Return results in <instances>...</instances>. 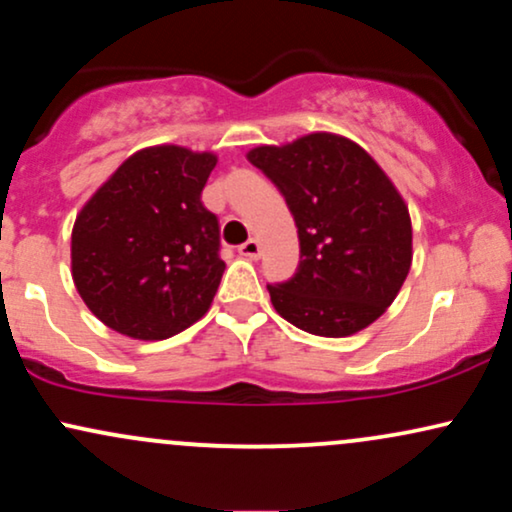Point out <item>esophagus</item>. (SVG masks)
Listing matches in <instances>:
<instances>
[{
  "instance_id": "obj_1",
  "label": "esophagus",
  "mask_w": 512,
  "mask_h": 512,
  "mask_svg": "<svg viewBox=\"0 0 512 512\" xmlns=\"http://www.w3.org/2000/svg\"><path fill=\"white\" fill-rule=\"evenodd\" d=\"M238 252L243 257H248V260H257V257H260V243H257L255 238L245 240V243L238 248Z\"/></svg>"
}]
</instances>
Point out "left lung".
<instances>
[{
    "mask_svg": "<svg viewBox=\"0 0 512 512\" xmlns=\"http://www.w3.org/2000/svg\"><path fill=\"white\" fill-rule=\"evenodd\" d=\"M248 161L284 195L301 243L296 274L267 284L276 313L317 337L378 320L411 267L409 211L383 168L327 132L257 146Z\"/></svg>",
    "mask_w": 512,
    "mask_h": 512,
    "instance_id": "8db88e82",
    "label": "left lung"
}]
</instances>
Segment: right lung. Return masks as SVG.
Instances as JSON below:
<instances>
[{"mask_svg": "<svg viewBox=\"0 0 512 512\" xmlns=\"http://www.w3.org/2000/svg\"><path fill=\"white\" fill-rule=\"evenodd\" d=\"M214 154L151 146L129 156L72 231V274L93 315L132 339H168L219 289V219L202 204Z\"/></svg>", "mask_w": 512, "mask_h": 512, "instance_id": "1", "label": "right lung"}]
</instances>
